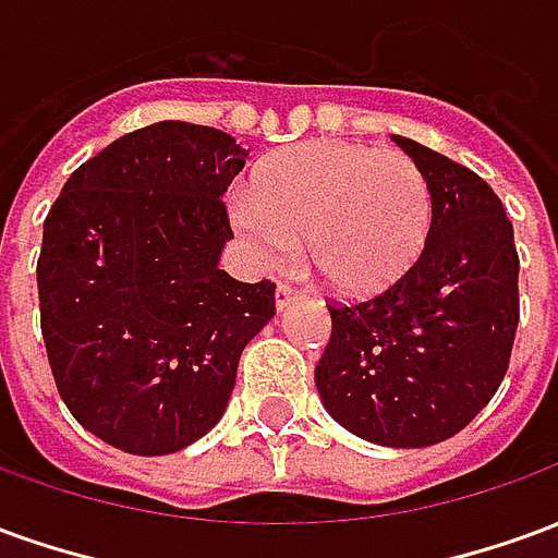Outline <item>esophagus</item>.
Here are the masks:
<instances>
[{
	"label": "esophagus",
	"mask_w": 558,
	"mask_h": 558,
	"mask_svg": "<svg viewBox=\"0 0 558 558\" xmlns=\"http://www.w3.org/2000/svg\"><path fill=\"white\" fill-rule=\"evenodd\" d=\"M299 295H302V292L295 290L292 283H278V290H275V304H278V311H287Z\"/></svg>",
	"instance_id": "esophagus-1"
}]
</instances>
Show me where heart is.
Returning <instances> with one entry per match:
<instances>
[{"instance_id":"1","label":"heart","mask_w":558,"mask_h":558,"mask_svg":"<svg viewBox=\"0 0 558 558\" xmlns=\"http://www.w3.org/2000/svg\"><path fill=\"white\" fill-rule=\"evenodd\" d=\"M232 220L263 266L304 254L343 295L403 278L427 244L430 182L403 151L311 140L256 167L254 191L232 196Z\"/></svg>"}]
</instances>
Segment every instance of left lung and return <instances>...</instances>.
<instances>
[{"label": "left lung", "mask_w": 558, "mask_h": 558, "mask_svg": "<svg viewBox=\"0 0 558 558\" xmlns=\"http://www.w3.org/2000/svg\"><path fill=\"white\" fill-rule=\"evenodd\" d=\"M395 143L430 182V235L391 287L328 304L331 338L314 379L355 436L424 448L463 430L502 383L520 323V259L490 184L415 140Z\"/></svg>", "instance_id": "1"}]
</instances>
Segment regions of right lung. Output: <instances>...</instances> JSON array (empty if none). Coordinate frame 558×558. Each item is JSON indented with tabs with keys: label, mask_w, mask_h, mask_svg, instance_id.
I'll return each instance as SVG.
<instances>
[{
	"label": "right lung",
	"mask_w": 558,
	"mask_h": 558,
	"mask_svg": "<svg viewBox=\"0 0 558 558\" xmlns=\"http://www.w3.org/2000/svg\"><path fill=\"white\" fill-rule=\"evenodd\" d=\"M247 158L230 134L158 122L80 163L47 211L41 335L71 415L128 454H172L227 410L275 283L218 268L227 184Z\"/></svg>",
	"instance_id": "right-lung-1"
}]
</instances>
